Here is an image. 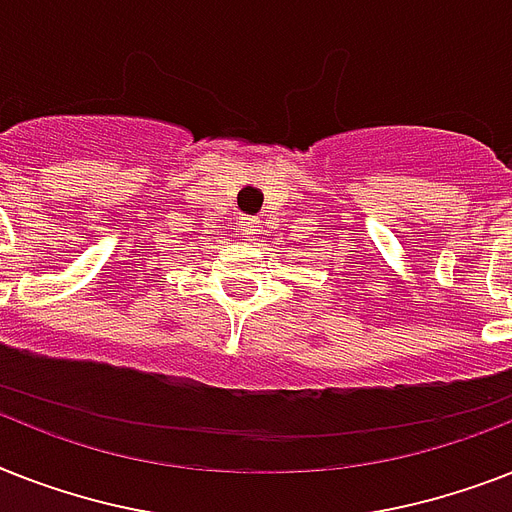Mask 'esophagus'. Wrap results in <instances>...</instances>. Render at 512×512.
Instances as JSON below:
<instances>
[{
	"label": "esophagus",
	"instance_id": "34e87169",
	"mask_svg": "<svg viewBox=\"0 0 512 512\" xmlns=\"http://www.w3.org/2000/svg\"><path fill=\"white\" fill-rule=\"evenodd\" d=\"M240 227H243V237H245V240H256V237L261 235L259 219H251V216H245Z\"/></svg>",
	"mask_w": 512,
	"mask_h": 512
}]
</instances>
